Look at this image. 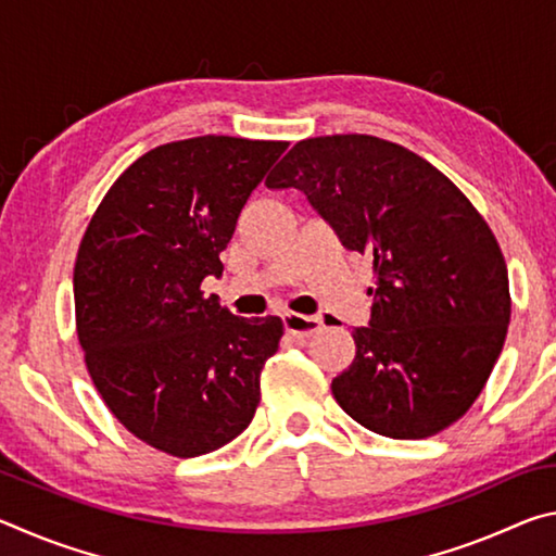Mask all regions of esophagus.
Returning <instances> with one entry per match:
<instances>
[{
  "label": "esophagus",
  "mask_w": 556,
  "mask_h": 556,
  "mask_svg": "<svg viewBox=\"0 0 556 556\" xmlns=\"http://www.w3.org/2000/svg\"><path fill=\"white\" fill-rule=\"evenodd\" d=\"M321 326H324L321 316H304V314H294V312L285 314V328L296 338L314 336L316 331H321Z\"/></svg>",
  "instance_id": "34e87169"
}]
</instances>
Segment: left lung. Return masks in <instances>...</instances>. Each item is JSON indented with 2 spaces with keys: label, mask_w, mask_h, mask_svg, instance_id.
Masks as SVG:
<instances>
[{
  "label": "left lung",
  "mask_w": 556,
  "mask_h": 556,
  "mask_svg": "<svg viewBox=\"0 0 556 556\" xmlns=\"http://www.w3.org/2000/svg\"><path fill=\"white\" fill-rule=\"evenodd\" d=\"M269 188H299L343 248L372 257L370 324L331 390L375 434L427 439L485 388L510 324L495 235L448 178L388 139H304Z\"/></svg>",
  "instance_id": "1"
}]
</instances>
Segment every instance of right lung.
<instances>
[{
	"instance_id": "obj_1",
	"label": "right lung",
	"mask_w": 556,
	"mask_h": 556,
	"mask_svg": "<svg viewBox=\"0 0 556 556\" xmlns=\"http://www.w3.org/2000/svg\"><path fill=\"white\" fill-rule=\"evenodd\" d=\"M287 147L215 135L156 147L112 184L80 240L88 372L119 425L164 454H211L255 417L285 324L232 316L201 281L223 275L238 215Z\"/></svg>"
}]
</instances>
